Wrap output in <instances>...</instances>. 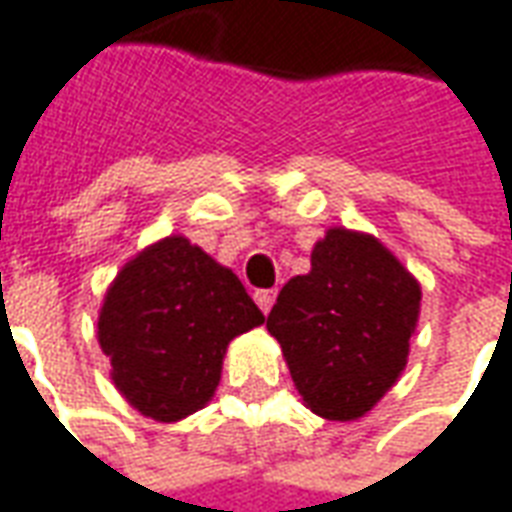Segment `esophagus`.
<instances>
[{"label": "esophagus", "instance_id": "obj_1", "mask_svg": "<svg viewBox=\"0 0 512 512\" xmlns=\"http://www.w3.org/2000/svg\"><path fill=\"white\" fill-rule=\"evenodd\" d=\"M253 301L259 303V309L267 315L273 309V303H276V290H256L253 292Z\"/></svg>", "mask_w": 512, "mask_h": 512}]
</instances>
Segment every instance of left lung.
<instances>
[{
  "label": "left lung",
  "mask_w": 512,
  "mask_h": 512,
  "mask_svg": "<svg viewBox=\"0 0 512 512\" xmlns=\"http://www.w3.org/2000/svg\"><path fill=\"white\" fill-rule=\"evenodd\" d=\"M421 315V284L373 234L334 225L312 270L278 292L267 331L303 404L326 421H357L398 382Z\"/></svg>",
  "instance_id": "8db88e82"
}]
</instances>
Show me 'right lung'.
Returning a JSON list of instances; mask_svg holds the SVG:
<instances>
[{
    "label": "right lung",
    "instance_id": "obj_1",
    "mask_svg": "<svg viewBox=\"0 0 512 512\" xmlns=\"http://www.w3.org/2000/svg\"><path fill=\"white\" fill-rule=\"evenodd\" d=\"M262 323L234 270L172 234L116 273L102 298L97 340L130 407L175 424L209 404L228 343Z\"/></svg>",
    "mask_w": 512,
    "mask_h": 512
}]
</instances>
